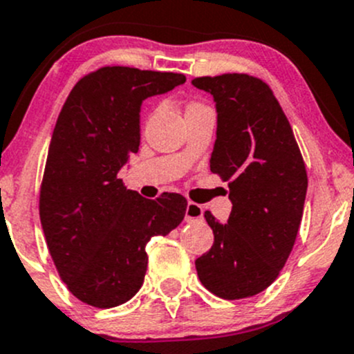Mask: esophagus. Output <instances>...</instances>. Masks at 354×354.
<instances>
[{"label": "esophagus", "instance_id": "esophagus-1", "mask_svg": "<svg viewBox=\"0 0 354 354\" xmlns=\"http://www.w3.org/2000/svg\"><path fill=\"white\" fill-rule=\"evenodd\" d=\"M204 209L201 204L198 203H187V207H185V221L187 223H194V221H201L203 220Z\"/></svg>", "mask_w": 354, "mask_h": 354}]
</instances>
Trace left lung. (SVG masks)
<instances>
[{"label":"left lung","instance_id":"obj_1","mask_svg":"<svg viewBox=\"0 0 354 354\" xmlns=\"http://www.w3.org/2000/svg\"><path fill=\"white\" fill-rule=\"evenodd\" d=\"M196 88L216 102L211 172L228 182L227 223L204 213L213 247L196 259L203 286L225 300L261 293L278 278L297 240L307 170L293 129L268 83L245 73L201 76Z\"/></svg>","mask_w":354,"mask_h":354}]
</instances>
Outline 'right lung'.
I'll return each instance as SVG.
<instances>
[{
    "label": "right lung",
    "instance_id": "right-lung-1",
    "mask_svg": "<svg viewBox=\"0 0 354 354\" xmlns=\"http://www.w3.org/2000/svg\"><path fill=\"white\" fill-rule=\"evenodd\" d=\"M184 82L180 73L104 66L83 76L61 109L39 213L54 266L83 304L112 308L131 300L147 274V243L184 220V196L141 198L118 176L140 148L145 98Z\"/></svg>",
    "mask_w": 354,
    "mask_h": 354
}]
</instances>
